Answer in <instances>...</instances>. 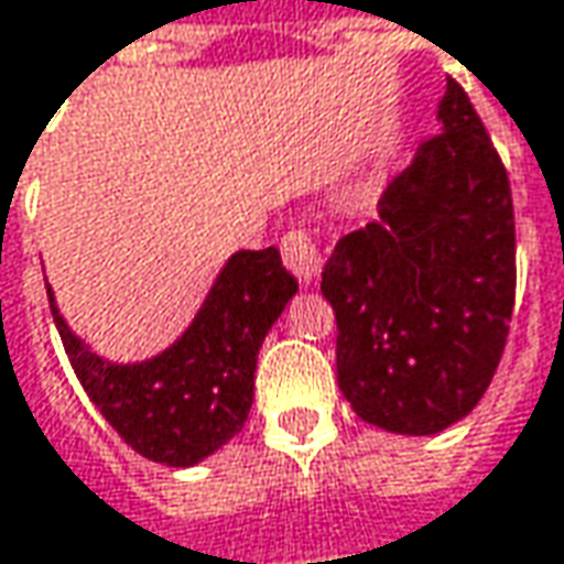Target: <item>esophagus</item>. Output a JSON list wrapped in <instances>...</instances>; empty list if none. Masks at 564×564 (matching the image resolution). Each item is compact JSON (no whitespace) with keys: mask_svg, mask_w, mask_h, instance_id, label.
<instances>
[{"mask_svg":"<svg viewBox=\"0 0 564 564\" xmlns=\"http://www.w3.org/2000/svg\"><path fill=\"white\" fill-rule=\"evenodd\" d=\"M282 260L289 265V272L302 282V285H314L321 275V250L311 240L307 230H289L282 237Z\"/></svg>","mask_w":564,"mask_h":564,"instance_id":"obj_1","label":"esophagus"}]
</instances>
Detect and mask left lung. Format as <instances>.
I'll return each mask as SVG.
<instances>
[{
  "label": "left lung",
  "instance_id": "left-lung-1",
  "mask_svg": "<svg viewBox=\"0 0 564 564\" xmlns=\"http://www.w3.org/2000/svg\"><path fill=\"white\" fill-rule=\"evenodd\" d=\"M436 121L440 134L384 188L379 218L346 234L321 272L343 398L404 436H433L481 401L517 285L510 182L453 79Z\"/></svg>",
  "mask_w": 564,
  "mask_h": 564
}]
</instances>
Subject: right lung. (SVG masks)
<instances>
[{"label": "right lung", "instance_id": "add662e5", "mask_svg": "<svg viewBox=\"0 0 564 564\" xmlns=\"http://www.w3.org/2000/svg\"><path fill=\"white\" fill-rule=\"evenodd\" d=\"M295 292L275 247L237 250L176 340L141 362H111L69 330L47 285L63 349L89 401L134 453L173 468L198 465L243 430L260 346Z\"/></svg>", "mask_w": 564, "mask_h": 564}]
</instances>
